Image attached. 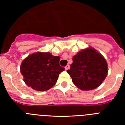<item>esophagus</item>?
Returning a JSON list of instances; mask_svg holds the SVG:
<instances>
[{
    "label": "esophagus",
    "instance_id": "34e87169",
    "mask_svg": "<svg viewBox=\"0 0 125 125\" xmlns=\"http://www.w3.org/2000/svg\"><path fill=\"white\" fill-rule=\"evenodd\" d=\"M69 68H70V66H69V64L66 65V67H65V69H66V71L68 70V69H69Z\"/></svg>",
    "mask_w": 125,
    "mask_h": 125
}]
</instances>
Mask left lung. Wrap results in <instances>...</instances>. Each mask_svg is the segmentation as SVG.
<instances>
[{
	"mask_svg": "<svg viewBox=\"0 0 125 125\" xmlns=\"http://www.w3.org/2000/svg\"><path fill=\"white\" fill-rule=\"evenodd\" d=\"M76 86L83 91L96 89L108 74V64L102 55L93 47L78 52L67 70Z\"/></svg>",
	"mask_w": 125,
	"mask_h": 125,
	"instance_id": "1",
	"label": "left lung"
}]
</instances>
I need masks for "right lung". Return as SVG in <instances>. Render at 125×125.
I'll use <instances>...</instances> for the list:
<instances>
[{"label":"right lung","mask_w":125,"mask_h":125,"mask_svg":"<svg viewBox=\"0 0 125 125\" xmlns=\"http://www.w3.org/2000/svg\"><path fill=\"white\" fill-rule=\"evenodd\" d=\"M60 57L49 52H37L27 56L21 65L25 83L34 90L47 91L56 83L64 68L59 64Z\"/></svg>","instance_id":"right-lung-1"}]
</instances>
